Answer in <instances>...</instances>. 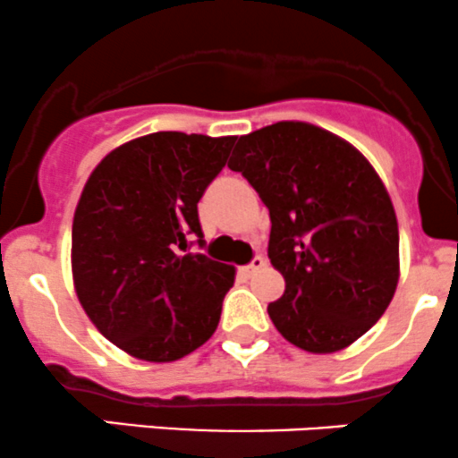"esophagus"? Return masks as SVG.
<instances>
[{
    "label": "esophagus",
    "mask_w": 458,
    "mask_h": 458,
    "mask_svg": "<svg viewBox=\"0 0 458 458\" xmlns=\"http://www.w3.org/2000/svg\"><path fill=\"white\" fill-rule=\"evenodd\" d=\"M262 267H265V258H262V256H253L251 262L242 267V274L244 276H253V274H256V271H260Z\"/></svg>",
    "instance_id": "obj_1"
}]
</instances>
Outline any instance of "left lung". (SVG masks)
Listing matches in <instances>:
<instances>
[{
	"mask_svg": "<svg viewBox=\"0 0 458 458\" xmlns=\"http://www.w3.org/2000/svg\"><path fill=\"white\" fill-rule=\"evenodd\" d=\"M229 169L269 209V258L284 293L267 311L276 329L314 354L363 336L398 283V225L368 160L345 140L305 122L242 135Z\"/></svg>",
	"mask_w": 458,
	"mask_h": 458,
	"instance_id": "left-lung-1",
	"label": "left lung"
}]
</instances>
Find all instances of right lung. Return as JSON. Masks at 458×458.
I'll use <instances>...</instances> for the list:
<instances>
[{"label":"right lung","mask_w":458,"mask_h":458,"mask_svg":"<svg viewBox=\"0 0 458 458\" xmlns=\"http://www.w3.org/2000/svg\"><path fill=\"white\" fill-rule=\"evenodd\" d=\"M235 138L160 131L122 144L90 174L73 218L81 307L120 350L169 363L216 332L233 267L205 249L198 202Z\"/></svg>","instance_id":"right-lung-1"}]
</instances>
